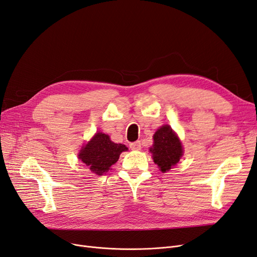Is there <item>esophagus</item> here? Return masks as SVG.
Returning <instances> with one entry per match:
<instances>
[{
    "label": "esophagus",
    "mask_w": 257,
    "mask_h": 257,
    "mask_svg": "<svg viewBox=\"0 0 257 257\" xmlns=\"http://www.w3.org/2000/svg\"><path fill=\"white\" fill-rule=\"evenodd\" d=\"M130 148H131V150H141V148H142V146H141V142L140 141H137V142H135V143H130Z\"/></svg>",
    "instance_id": "esophagus-1"
}]
</instances>
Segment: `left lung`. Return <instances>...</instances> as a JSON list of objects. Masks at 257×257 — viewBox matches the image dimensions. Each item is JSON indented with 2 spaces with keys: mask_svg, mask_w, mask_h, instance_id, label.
Segmentation results:
<instances>
[{
  "mask_svg": "<svg viewBox=\"0 0 257 257\" xmlns=\"http://www.w3.org/2000/svg\"><path fill=\"white\" fill-rule=\"evenodd\" d=\"M149 151L162 173L172 169L183 156L181 141L168 125L160 127L154 135V145Z\"/></svg>",
  "mask_w": 257,
  "mask_h": 257,
  "instance_id": "1",
  "label": "left lung"
}]
</instances>
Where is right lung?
Instances as JSON below:
<instances>
[{"label": "right lung", "mask_w": 257, "mask_h": 257, "mask_svg": "<svg viewBox=\"0 0 257 257\" xmlns=\"http://www.w3.org/2000/svg\"><path fill=\"white\" fill-rule=\"evenodd\" d=\"M127 150L128 148L123 144L112 142L108 135L97 132L88 144L80 149L78 158L90 168L91 172L97 176H102L117 162L122 151Z\"/></svg>", "instance_id": "add662e5"}]
</instances>
